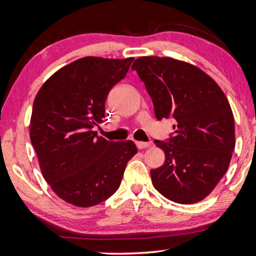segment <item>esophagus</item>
Returning <instances> with one entry per match:
<instances>
[{
  "label": "esophagus",
  "mask_w": 256,
  "mask_h": 256,
  "mask_svg": "<svg viewBox=\"0 0 256 256\" xmlns=\"http://www.w3.org/2000/svg\"><path fill=\"white\" fill-rule=\"evenodd\" d=\"M136 144L138 146V149H146V148H149V146H151L150 142H141V141H138L136 142Z\"/></svg>",
  "instance_id": "esophagus-1"
}]
</instances>
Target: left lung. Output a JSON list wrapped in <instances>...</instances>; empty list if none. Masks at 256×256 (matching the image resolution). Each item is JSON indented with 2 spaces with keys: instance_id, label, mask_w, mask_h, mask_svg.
I'll return each instance as SVG.
<instances>
[{
  "instance_id": "left-lung-1",
  "label": "left lung",
  "mask_w": 256,
  "mask_h": 256,
  "mask_svg": "<svg viewBox=\"0 0 256 256\" xmlns=\"http://www.w3.org/2000/svg\"><path fill=\"white\" fill-rule=\"evenodd\" d=\"M157 120H175L168 142L154 140L164 164L151 170L160 194L180 204L203 200L226 174L235 148V120L227 97L211 76L172 58L134 60Z\"/></svg>"
}]
</instances>
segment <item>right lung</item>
<instances>
[{"label": "right lung", "instance_id": "obj_1", "mask_svg": "<svg viewBox=\"0 0 256 256\" xmlns=\"http://www.w3.org/2000/svg\"><path fill=\"white\" fill-rule=\"evenodd\" d=\"M133 60L79 58L56 71L34 98L30 140L45 180L70 204L88 208L110 198L138 152L132 141H107L92 131Z\"/></svg>", "mask_w": 256, "mask_h": 256}]
</instances>
